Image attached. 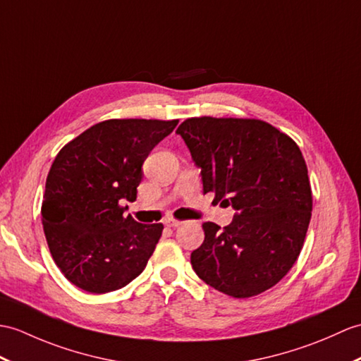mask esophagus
<instances>
[{
  "mask_svg": "<svg viewBox=\"0 0 361 361\" xmlns=\"http://www.w3.org/2000/svg\"><path fill=\"white\" fill-rule=\"evenodd\" d=\"M164 224L167 226V228H178V226L181 224V221L180 220H175V219H167L164 221Z\"/></svg>",
  "mask_w": 361,
  "mask_h": 361,
  "instance_id": "34e87169",
  "label": "esophagus"
}]
</instances>
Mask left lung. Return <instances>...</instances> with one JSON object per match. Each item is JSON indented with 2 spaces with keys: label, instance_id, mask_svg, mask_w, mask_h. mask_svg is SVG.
Instances as JSON below:
<instances>
[{
  "label": "left lung",
  "instance_id": "8db88e82",
  "mask_svg": "<svg viewBox=\"0 0 361 361\" xmlns=\"http://www.w3.org/2000/svg\"><path fill=\"white\" fill-rule=\"evenodd\" d=\"M201 169L203 192L232 206L229 226L203 223L190 254L195 274L233 298L275 286L294 266L312 212L307 167L297 142L254 118H188L177 129Z\"/></svg>",
  "mask_w": 361,
  "mask_h": 361
}]
</instances>
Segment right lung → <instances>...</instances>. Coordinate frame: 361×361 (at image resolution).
Returning a JSON list of instances; mask_svg holds the SVG:
<instances>
[{"instance_id":"1","label":"right lung","mask_w":361,"mask_h":361,"mask_svg":"<svg viewBox=\"0 0 361 361\" xmlns=\"http://www.w3.org/2000/svg\"><path fill=\"white\" fill-rule=\"evenodd\" d=\"M178 120H106L58 152L41 206L47 246L75 286L104 294L145 271L163 224L126 216L121 201L137 198L141 166Z\"/></svg>"}]
</instances>
